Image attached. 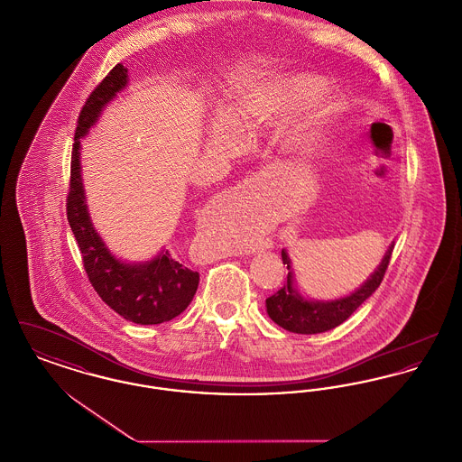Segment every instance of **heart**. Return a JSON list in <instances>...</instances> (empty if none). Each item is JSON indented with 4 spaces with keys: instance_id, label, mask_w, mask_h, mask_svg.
<instances>
[{
    "instance_id": "1",
    "label": "heart",
    "mask_w": 462,
    "mask_h": 462,
    "mask_svg": "<svg viewBox=\"0 0 462 462\" xmlns=\"http://www.w3.org/2000/svg\"><path fill=\"white\" fill-rule=\"evenodd\" d=\"M317 85L308 81H284L281 87L260 93L253 97L241 98L234 107V119L244 130H254L260 126L272 125L273 121L289 116L294 110L305 107L315 95ZM332 107L322 110L317 117L301 121L287 133V143L294 151H311L320 142V128L324 116L329 114ZM211 140L218 145H232L236 140V130L228 117L218 116L211 125ZM245 239H237L234 247H241Z\"/></svg>"
}]
</instances>
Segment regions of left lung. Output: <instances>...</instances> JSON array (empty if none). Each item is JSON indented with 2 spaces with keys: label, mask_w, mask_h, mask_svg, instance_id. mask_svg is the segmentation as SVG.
I'll use <instances>...</instances> for the list:
<instances>
[{
  "label": "left lung",
  "mask_w": 462,
  "mask_h": 462,
  "mask_svg": "<svg viewBox=\"0 0 462 462\" xmlns=\"http://www.w3.org/2000/svg\"><path fill=\"white\" fill-rule=\"evenodd\" d=\"M392 251H393V245L386 251L383 262L364 286L356 289L346 298L326 301V303L303 300L294 291L292 273L289 272L284 286L281 287L277 292H273L270 298H266V311L270 319L289 332H298V334H319V332L337 328L346 319H350L353 311L379 287L392 260ZM282 262L287 264V270H291V262L286 251H282Z\"/></svg>",
  "instance_id": "1"
}]
</instances>
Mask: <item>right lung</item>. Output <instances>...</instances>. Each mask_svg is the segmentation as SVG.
Listing matches in <instances>:
<instances>
[{
  "mask_svg": "<svg viewBox=\"0 0 462 462\" xmlns=\"http://www.w3.org/2000/svg\"><path fill=\"white\" fill-rule=\"evenodd\" d=\"M126 83L128 69L121 64L112 67L89 93L79 112L70 155L67 220L81 251L89 284L102 301L126 320L152 326L175 319L189 307L198 291L199 273L176 262L168 249L147 263L130 264L116 260L89 221L79 168V138L88 133L100 110Z\"/></svg>",
  "mask_w": 462,
  "mask_h": 462,
  "instance_id": "right-lung-1",
  "label": "right lung"
}]
</instances>
